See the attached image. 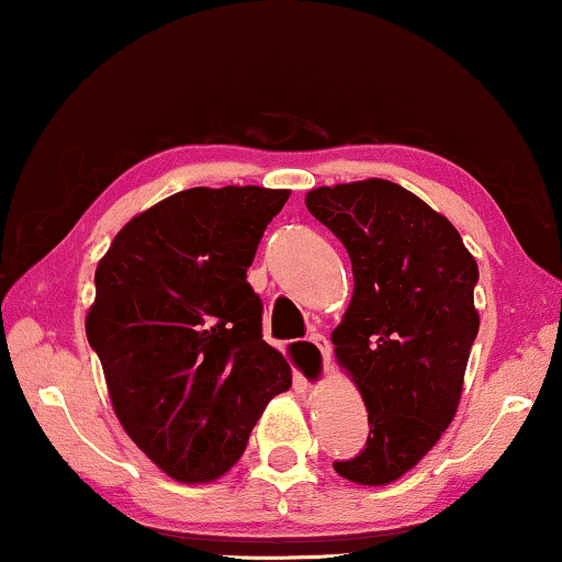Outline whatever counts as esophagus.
Masks as SVG:
<instances>
[{
    "instance_id": "obj_1",
    "label": "esophagus",
    "mask_w": 562,
    "mask_h": 562,
    "mask_svg": "<svg viewBox=\"0 0 562 562\" xmlns=\"http://www.w3.org/2000/svg\"><path fill=\"white\" fill-rule=\"evenodd\" d=\"M310 342L314 345V348L319 350V356H322V366H325V371L329 368V352H333V348H329V340L325 335H319V333H314V335H310Z\"/></svg>"
}]
</instances>
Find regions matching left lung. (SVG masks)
Returning a JSON list of instances; mask_svg holds the SVG:
<instances>
[{
	"instance_id": "obj_1",
	"label": "left lung",
	"mask_w": 562,
	"mask_h": 562,
	"mask_svg": "<svg viewBox=\"0 0 562 562\" xmlns=\"http://www.w3.org/2000/svg\"><path fill=\"white\" fill-rule=\"evenodd\" d=\"M306 210L350 256L356 289L333 342L371 427L366 448L333 465L360 486H386L456 417L479 335V266L458 229L398 183L319 187L306 194Z\"/></svg>"
}]
</instances>
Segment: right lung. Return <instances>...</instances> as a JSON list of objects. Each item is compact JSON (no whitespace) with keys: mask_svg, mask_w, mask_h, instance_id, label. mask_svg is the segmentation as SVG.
Here are the masks:
<instances>
[{"mask_svg":"<svg viewBox=\"0 0 562 562\" xmlns=\"http://www.w3.org/2000/svg\"><path fill=\"white\" fill-rule=\"evenodd\" d=\"M286 189H187L137 214L99 260L89 345L120 425L181 483L227 473L291 368L263 340L248 268Z\"/></svg>","mask_w":562,"mask_h":562,"instance_id":"right-lung-1","label":"right lung"}]
</instances>
